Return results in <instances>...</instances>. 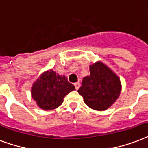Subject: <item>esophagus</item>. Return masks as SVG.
<instances>
[{
    "label": "esophagus",
    "mask_w": 148,
    "mask_h": 148,
    "mask_svg": "<svg viewBox=\"0 0 148 148\" xmlns=\"http://www.w3.org/2000/svg\"><path fill=\"white\" fill-rule=\"evenodd\" d=\"M74 87H75L76 90H77V89L79 88V87H80V83H79V82H76V83H74Z\"/></svg>",
    "instance_id": "obj_1"
}]
</instances>
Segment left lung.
Instances as JSON below:
<instances>
[{
  "instance_id": "8db88e82",
  "label": "left lung",
  "mask_w": 148,
  "mask_h": 148,
  "mask_svg": "<svg viewBox=\"0 0 148 148\" xmlns=\"http://www.w3.org/2000/svg\"><path fill=\"white\" fill-rule=\"evenodd\" d=\"M90 75L84 77L79 94L90 108L103 111L116 101L121 92L119 77L100 61L90 65Z\"/></svg>"
}]
</instances>
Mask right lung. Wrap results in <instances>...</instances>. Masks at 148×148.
Returning a JSON list of instances; mask_svg holds the SVG:
<instances>
[{"mask_svg": "<svg viewBox=\"0 0 148 148\" xmlns=\"http://www.w3.org/2000/svg\"><path fill=\"white\" fill-rule=\"evenodd\" d=\"M74 90L75 87L68 82L66 77L49 70L42 73L34 82L31 93L39 108L51 110L60 106L64 97Z\"/></svg>", "mask_w": 148, "mask_h": 148, "instance_id": "obj_1", "label": "right lung"}]
</instances>
